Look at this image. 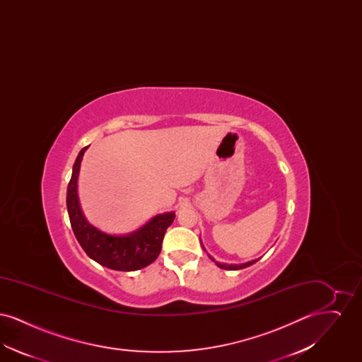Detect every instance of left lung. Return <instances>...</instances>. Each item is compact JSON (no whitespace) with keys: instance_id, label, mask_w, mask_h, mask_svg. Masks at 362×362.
<instances>
[{"instance_id":"left-lung-1","label":"left lung","mask_w":362,"mask_h":362,"mask_svg":"<svg viewBox=\"0 0 362 362\" xmlns=\"http://www.w3.org/2000/svg\"><path fill=\"white\" fill-rule=\"evenodd\" d=\"M210 259H211L213 262H216L211 257H210ZM257 260H258V259H257ZM257 260H251V262H247V263H243V264H228V263H218V262H216V264H217L220 269H224V270H240V269H245V267L254 264Z\"/></svg>"}]
</instances>
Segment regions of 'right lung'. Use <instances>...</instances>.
Returning a JSON list of instances; mask_svg holds the SVG:
<instances>
[{
    "instance_id": "obj_1",
    "label": "right lung",
    "mask_w": 362,
    "mask_h": 362,
    "mask_svg": "<svg viewBox=\"0 0 362 362\" xmlns=\"http://www.w3.org/2000/svg\"><path fill=\"white\" fill-rule=\"evenodd\" d=\"M86 149L88 146L83 148L74 161L66 192V206L74 236L86 255L104 267L118 272L144 269L158 257L165 230L173 224L175 213L157 214L137 230L123 236L108 235L89 224L81 211L77 195L80 165Z\"/></svg>"
}]
</instances>
